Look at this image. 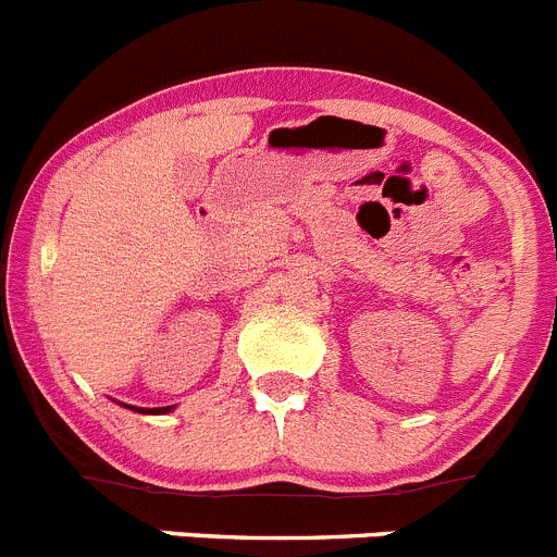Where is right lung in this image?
I'll return each instance as SVG.
<instances>
[{
    "label": "right lung",
    "instance_id": "right-lung-1",
    "mask_svg": "<svg viewBox=\"0 0 557 557\" xmlns=\"http://www.w3.org/2000/svg\"><path fill=\"white\" fill-rule=\"evenodd\" d=\"M123 407H128V404H123ZM128 409H134V412H143V414H164V412H170V409H173V407H156V409H143V407H128Z\"/></svg>",
    "mask_w": 557,
    "mask_h": 557
}]
</instances>
